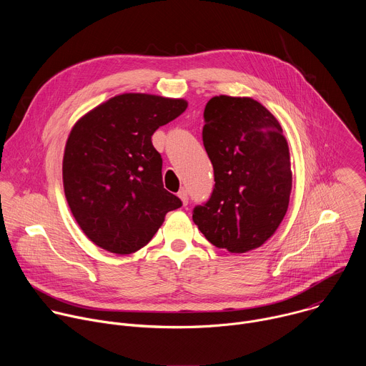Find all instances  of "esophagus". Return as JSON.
Instances as JSON below:
<instances>
[{
    "label": "esophagus",
    "mask_w": 366,
    "mask_h": 366,
    "mask_svg": "<svg viewBox=\"0 0 366 366\" xmlns=\"http://www.w3.org/2000/svg\"><path fill=\"white\" fill-rule=\"evenodd\" d=\"M178 197L181 198V201H182V204H184V205H187V204H188V201H189V195H188V191H187V189H184V188H182V189L178 192Z\"/></svg>",
    "instance_id": "34e87169"
}]
</instances>
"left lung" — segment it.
Returning <instances> with one entry per match:
<instances>
[{
	"mask_svg": "<svg viewBox=\"0 0 366 366\" xmlns=\"http://www.w3.org/2000/svg\"><path fill=\"white\" fill-rule=\"evenodd\" d=\"M202 143L214 188L192 220L205 239L232 253L262 246L290 202V149L278 120L247 97H213L204 110Z\"/></svg>",
	"mask_w": 366,
	"mask_h": 366,
	"instance_id": "8db88e82",
	"label": "left lung"
}]
</instances>
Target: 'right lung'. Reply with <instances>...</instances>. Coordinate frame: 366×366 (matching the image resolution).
I'll return each mask as SVG.
<instances>
[{
	"label": "right lung",
	"instance_id": "1",
	"mask_svg": "<svg viewBox=\"0 0 366 366\" xmlns=\"http://www.w3.org/2000/svg\"><path fill=\"white\" fill-rule=\"evenodd\" d=\"M185 99L122 94L76 122L64 154L71 212L97 246L129 254L150 242L182 201L162 182L152 134L187 110Z\"/></svg>",
	"mask_w": 366,
	"mask_h": 366
}]
</instances>
